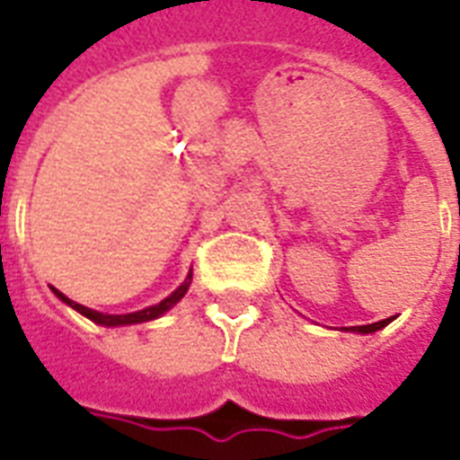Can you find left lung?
Listing matches in <instances>:
<instances>
[{"label":"left lung","instance_id":"obj_1","mask_svg":"<svg viewBox=\"0 0 460 460\" xmlns=\"http://www.w3.org/2000/svg\"><path fill=\"white\" fill-rule=\"evenodd\" d=\"M394 317H389V320H379V322H372V324H360V327H343V332H358V334H372V332H377V329H385L389 322H392Z\"/></svg>","mask_w":460,"mask_h":460}]
</instances>
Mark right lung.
Returning <instances> with one entry per match:
<instances>
[{
  "instance_id": "right-lung-1",
  "label": "right lung",
  "mask_w": 460,
  "mask_h": 460,
  "mask_svg": "<svg viewBox=\"0 0 460 460\" xmlns=\"http://www.w3.org/2000/svg\"><path fill=\"white\" fill-rule=\"evenodd\" d=\"M190 279H193V274H188L186 281H183V284H181V287L176 288L172 296H166L164 301L157 303V305H150V307H146V310H138V313H128V314L97 313V310H90V307H85V305H81V303H75V301H71V298H66V296L61 294L59 288L52 287V291H54V296L59 298V301H64L66 305L74 307L75 313L85 314V317L95 322V324H104V327H121V324H140V322H150V320H157V317H162L166 310H172V307L176 305V303H179L183 296H186L188 287H190Z\"/></svg>"
}]
</instances>
